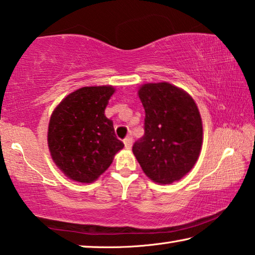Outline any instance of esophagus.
Returning <instances> with one entry per match:
<instances>
[{
    "label": "esophagus",
    "mask_w": 255,
    "mask_h": 255,
    "mask_svg": "<svg viewBox=\"0 0 255 255\" xmlns=\"http://www.w3.org/2000/svg\"><path fill=\"white\" fill-rule=\"evenodd\" d=\"M124 143H125V146H126L127 149H130L131 145H132V137H131V136H127V137L124 139Z\"/></svg>",
    "instance_id": "1"
}]
</instances>
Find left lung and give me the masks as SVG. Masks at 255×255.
<instances>
[{"mask_svg":"<svg viewBox=\"0 0 255 255\" xmlns=\"http://www.w3.org/2000/svg\"><path fill=\"white\" fill-rule=\"evenodd\" d=\"M138 97L145 111L144 135L132 152L148 177L172 184L187 174L202 144V121L192 97L168 83L144 84Z\"/></svg>","mask_w":255,"mask_h":255,"instance_id":"obj_1","label":"left lung"}]
</instances>
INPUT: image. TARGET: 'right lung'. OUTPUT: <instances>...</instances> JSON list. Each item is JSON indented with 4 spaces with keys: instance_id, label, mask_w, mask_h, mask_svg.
<instances>
[{
    "instance_id": "1",
    "label": "right lung",
    "mask_w": 255,
    "mask_h": 255,
    "mask_svg": "<svg viewBox=\"0 0 255 255\" xmlns=\"http://www.w3.org/2000/svg\"><path fill=\"white\" fill-rule=\"evenodd\" d=\"M112 87H85L68 95L53 112L48 126L52 158L68 178L92 182L124 148L113 121L105 117Z\"/></svg>"
}]
</instances>
